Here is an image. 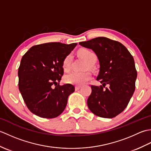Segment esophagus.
<instances>
[{"instance_id": "34e87169", "label": "esophagus", "mask_w": 151, "mask_h": 151, "mask_svg": "<svg viewBox=\"0 0 151 151\" xmlns=\"http://www.w3.org/2000/svg\"><path fill=\"white\" fill-rule=\"evenodd\" d=\"M81 88V86H75V89H76V91H77V90H78V89H79L80 88Z\"/></svg>"}]
</instances>
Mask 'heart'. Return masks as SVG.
Returning a JSON list of instances; mask_svg holds the SVG:
<instances>
[{
	"instance_id": "heart-1",
	"label": "heart",
	"mask_w": 151,
	"mask_h": 151,
	"mask_svg": "<svg viewBox=\"0 0 151 151\" xmlns=\"http://www.w3.org/2000/svg\"><path fill=\"white\" fill-rule=\"evenodd\" d=\"M79 55L82 57L86 61L91 65L93 64L97 60L96 54L93 51L88 49H82L78 52ZM73 61V55L71 54H69L67 55L65 58L63 60V68L65 71H69L70 67H71V63ZM88 65H87V67ZM92 75L89 71L84 72H76L74 71L69 73L65 77V81L69 84L74 85H82L84 83L88 82L89 80L91 78Z\"/></svg>"
}]
</instances>
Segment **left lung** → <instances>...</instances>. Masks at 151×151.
<instances>
[{
    "label": "left lung",
    "mask_w": 151,
    "mask_h": 151,
    "mask_svg": "<svg viewBox=\"0 0 151 151\" xmlns=\"http://www.w3.org/2000/svg\"><path fill=\"white\" fill-rule=\"evenodd\" d=\"M79 44L93 50L100 65L97 81L102 85L91 86L88 108L99 117H115L126 108L135 90L137 70L134 58L123 44L107 37Z\"/></svg>",
    "instance_id": "1"
}]
</instances>
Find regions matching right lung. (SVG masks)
<instances>
[{
  "label": "right lung",
  "mask_w": 151,
  "mask_h": 151,
  "mask_svg": "<svg viewBox=\"0 0 151 151\" xmlns=\"http://www.w3.org/2000/svg\"><path fill=\"white\" fill-rule=\"evenodd\" d=\"M77 43L51 42L32 47L22 57L19 89L27 108L40 117H56L65 110L75 86L60 85L63 60Z\"/></svg>",
  "instance_id": "obj_1"
}]
</instances>
